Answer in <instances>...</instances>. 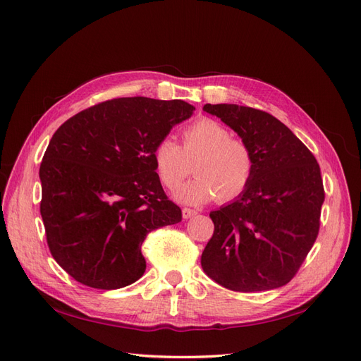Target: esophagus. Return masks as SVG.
Here are the masks:
<instances>
[{"label":"esophagus","instance_id":"1","mask_svg":"<svg viewBox=\"0 0 361 361\" xmlns=\"http://www.w3.org/2000/svg\"><path fill=\"white\" fill-rule=\"evenodd\" d=\"M194 215H197V211L190 209V207H183V209H182V218H183V220H188V218H191Z\"/></svg>","mask_w":361,"mask_h":361}]
</instances>
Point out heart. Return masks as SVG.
Masks as SVG:
<instances>
[{"label": "heart", "mask_w": 361, "mask_h": 361, "mask_svg": "<svg viewBox=\"0 0 361 361\" xmlns=\"http://www.w3.org/2000/svg\"><path fill=\"white\" fill-rule=\"evenodd\" d=\"M183 146L171 137L161 138L154 147V164L159 180L169 190L177 188L188 176L194 159L196 178L174 191V199L187 204H204L216 197L231 202L241 195L255 174L251 147L218 120L204 117L182 134Z\"/></svg>", "instance_id": "heart-1"}]
</instances>
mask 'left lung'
I'll use <instances>...</instances> for the list:
<instances>
[{
  "mask_svg": "<svg viewBox=\"0 0 361 361\" xmlns=\"http://www.w3.org/2000/svg\"><path fill=\"white\" fill-rule=\"evenodd\" d=\"M253 150L255 174L247 190L212 211L214 235L202 268L236 292L285 286L297 274L319 232L325 199L319 164L280 120L256 108L206 104Z\"/></svg>",
  "mask_w": 361,
  "mask_h": 361,
  "instance_id": "obj_1",
  "label": "left lung"
}]
</instances>
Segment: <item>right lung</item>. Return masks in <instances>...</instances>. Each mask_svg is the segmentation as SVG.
Wrapping results in <instances>:
<instances>
[{
    "instance_id": "add662e5",
    "label": "right lung",
    "mask_w": 361,
    "mask_h": 361,
    "mask_svg": "<svg viewBox=\"0 0 361 361\" xmlns=\"http://www.w3.org/2000/svg\"><path fill=\"white\" fill-rule=\"evenodd\" d=\"M192 111L179 99L118 97L75 114L52 135L39 170L40 215L52 257L76 281L133 285L146 271V235L182 220L152 154Z\"/></svg>"
}]
</instances>
